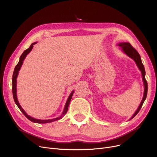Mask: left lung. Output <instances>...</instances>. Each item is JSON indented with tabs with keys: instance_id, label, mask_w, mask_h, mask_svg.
Here are the masks:
<instances>
[{
	"instance_id": "left-lung-1",
	"label": "left lung",
	"mask_w": 157,
	"mask_h": 157,
	"mask_svg": "<svg viewBox=\"0 0 157 157\" xmlns=\"http://www.w3.org/2000/svg\"><path fill=\"white\" fill-rule=\"evenodd\" d=\"M119 46L122 48L123 51L125 52V53H126L128 56H130V58H132L136 63L137 67H139V70L141 71L142 73V76H143V82H144V96L143 98L142 99V101L140 104L139 106L138 109H137V111H136V113H134V114L130 118L132 119L134 117H135L136 116V114L139 112L140 109H141L142 108V105L146 99V96H147V81L145 78V69H144V65L141 62V56H140L139 53L137 52L136 49L133 48V46H132L129 43H120L118 44Z\"/></svg>"
}]
</instances>
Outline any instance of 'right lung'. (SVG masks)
<instances>
[{
  "mask_svg": "<svg viewBox=\"0 0 157 157\" xmlns=\"http://www.w3.org/2000/svg\"><path fill=\"white\" fill-rule=\"evenodd\" d=\"M37 43H32L30 46L26 50H25L23 52V53H22V55H21L20 56V61L18 62V64L16 65V67L14 68V72H13V98H14V101L16 103V104L17 105V106L18 107V108L20 109V110L23 113V114L25 115V116L26 117V118H27L30 121H32V122H34V123H49V122H52V121H56V120H59L60 119H61L64 115L66 114V113H67V110H68V107H69V103L71 102V100L72 98V95H73V93H74V91L72 92V93L71 94L70 96L69 97L67 101V102H66L65 104V108H64V110L63 111V113L62 114V115L60 117H58L56 118H54V119H51V120H37V119H36V118H33L32 117H30L29 115H28L25 111L23 108L21 107V105H20L18 101V99H17V96H16V78H17V76H18V71H20V67L21 66L23 63V61L24 60L25 58L26 57L27 55L29 54L30 53V52L32 50V48H33V46H34V45L35 44H36Z\"/></svg>",
  "mask_w": 157,
  "mask_h": 157,
  "instance_id": "right-lung-1",
  "label": "right lung"
}]
</instances>
